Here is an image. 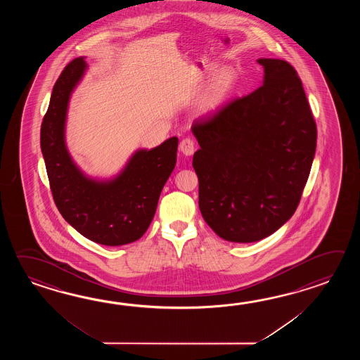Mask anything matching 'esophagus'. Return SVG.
<instances>
[{"mask_svg": "<svg viewBox=\"0 0 360 360\" xmlns=\"http://www.w3.org/2000/svg\"><path fill=\"white\" fill-rule=\"evenodd\" d=\"M179 148H180V152H181L184 155H191V154L195 152L194 141L189 138L181 140V143H180V146H179Z\"/></svg>", "mask_w": 360, "mask_h": 360, "instance_id": "34e87169", "label": "esophagus"}]
</instances>
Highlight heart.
Masks as SVG:
<instances>
[{
	"label": "heart",
	"instance_id": "1",
	"mask_svg": "<svg viewBox=\"0 0 360 360\" xmlns=\"http://www.w3.org/2000/svg\"><path fill=\"white\" fill-rule=\"evenodd\" d=\"M237 82V75L229 67L219 69L214 73L210 84H207L205 91L200 94L195 109L199 115H214L217 112L225 100L228 99L230 92L234 89Z\"/></svg>",
	"mask_w": 360,
	"mask_h": 360
}]
</instances>
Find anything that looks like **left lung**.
Wrapping results in <instances>:
<instances>
[{
    "label": "left lung",
    "instance_id": "obj_1",
    "mask_svg": "<svg viewBox=\"0 0 360 360\" xmlns=\"http://www.w3.org/2000/svg\"><path fill=\"white\" fill-rule=\"evenodd\" d=\"M262 86L191 126L199 210L219 237H269L299 206L316 148V124L297 72L261 58Z\"/></svg>",
    "mask_w": 360,
    "mask_h": 360
}]
</instances>
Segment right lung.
Here are the masks:
<instances>
[{
    "label": "right lung",
    "instance_id": "obj_1",
    "mask_svg": "<svg viewBox=\"0 0 360 360\" xmlns=\"http://www.w3.org/2000/svg\"><path fill=\"white\" fill-rule=\"evenodd\" d=\"M84 58L70 61L55 82L41 124V150L55 205L69 225L104 245H122L143 237L153 220L162 189L176 165V136L153 149H139L109 180L87 176L65 144L69 99L81 82Z\"/></svg>",
    "mask_w": 360,
    "mask_h": 360
}]
</instances>
